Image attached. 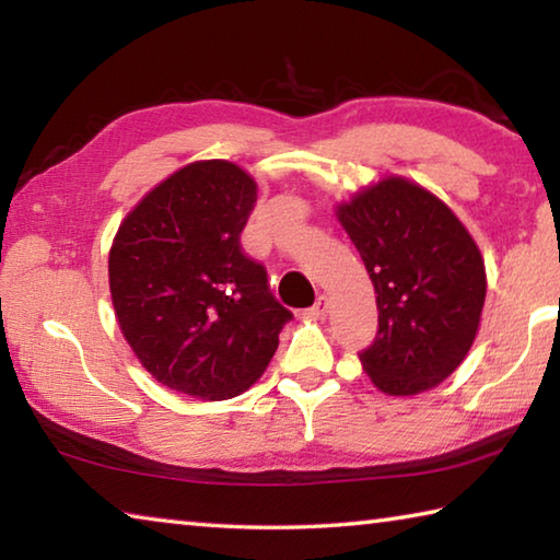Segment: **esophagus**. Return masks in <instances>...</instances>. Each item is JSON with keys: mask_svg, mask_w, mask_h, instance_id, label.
<instances>
[{"mask_svg": "<svg viewBox=\"0 0 560 560\" xmlns=\"http://www.w3.org/2000/svg\"><path fill=\"white\" fill-rule=\"evenodd\" d=\"M328 308H330V306H328V299L324 296V293H320L314 306H311V308L306 311V316H308V318H316V320H318V318H326V316H328Z\"/></svg>", "mask_w": 560, "mask_h": 560, "instance_id": "1", "label": "esophagus"}]
</instances>
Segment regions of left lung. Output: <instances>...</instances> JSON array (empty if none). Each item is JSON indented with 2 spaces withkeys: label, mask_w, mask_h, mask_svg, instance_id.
<instances>
[{
  "label": "left lung",
  "mask_w": 560,
  "mask_h": 560,
  "mask_svg": "<svg viewBox=\"0 0 560 560\" xmlns=\"http://www.w3.org/2000/svg\"><path fill=\"white\" fill-rule=\"evenodd\" d=\"M377 303L360 365L393 397L428 393L457 371L479 334L487 269L474 236L428 187L377 177L336 205Z\"/></svg>",
  "instance_id": "8db88e82"
}]
</instances>
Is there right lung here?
I'll use <instances>...</instances> for the list:
<instances>
[{"instance_id":"obj_1","label":"right lung","mask_w":560,"mask_h":560,"mask_svg":"<svg viewBox=\"0 0 560 560\" xmlns=\"http://www.w3.org/2000/svg\"><path fill=\"white\" fill-rule=\"evenodd\" d=\"M257 179L230 160H195L122 217L108 287L122 338L140 365L200 400L242 395L267 371L291 311L240 234Z\"/></svg>"}]
</instances>
